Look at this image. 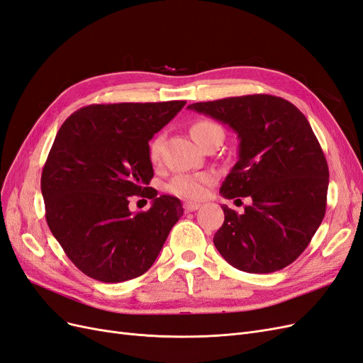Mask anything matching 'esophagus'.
Instances as JSON below:
<instances>
[{
  "label": "esophagus",
  "mask_w": 363,
  "mask_h": 363,
  "mask_svg": "<svg viewBox=\"0 0 363 363\" xmlns=\"http://www.w3.org/2000/svg\"><path fill=\"white\" fill-rule=\"evenodd\" d=\"M183 208H184V212H195V211H199V208H200V204H196V203H184Z\"/></svg>",
  "instance_id": "34e87169"
}]
</instances>
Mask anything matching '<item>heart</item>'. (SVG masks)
I'll return each instance as SVG.
<instances>
[{"instance_id":"b5f03b06","label":"heart","mask_w":363,"mask_h":363,"mask_svg":"<svg viewBox=\"0 0 363 363\" xmlns=\"http://www.w3.org/2000/svg\"><path fill=\"white\" fill-rule=\"evenodd\" d=\"M215 133H224L223 127L216 124L211 119H196L191 125V135L195 139L196 144H200L206 138ZM162 148V136H157L151 140L150 144V157L152 162H156L160 155ZM216 175L215 172L206 171L199 174H177L175 177L167 184V191L175 196H180L183 200L199 201L203 200L208 192V188L215 183Z\"/></svg>"}]
</instances>
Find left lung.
Listing matches in <instances>:
<instances>
[{"mask_svg":"<svg viewBox=\"0 0 363 363\" xmlns=\"http://www.w3.org/2000/svg\"><path fill=\"white\" fill-rule=\"evenodd\" d=\"M191 111L232 127L239 159L221 186L227 200L251 203L238 215L223 206L213 244L230 265L252 274L283 269L312 240L325 215L328 167L307 118L280 96L255 94L194 103Z\"/></svg>","mask_w":363,"mask_h":363,"instance_id":"1","label":"left lung"}]
</instances>
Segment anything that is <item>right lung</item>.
I'll use <instances>...</instances> for the list:
<instances>
[{
    "instance_id": "add662e5",
    "label": "right lung",
    "mask_w": 363,
    "mask_h": 363,
    "mask_svg": "<svg viewBox=\"0 0 363 363\" xmlns=\"http://www.w3.org/2000/svg\"><path fill=\"white\" fill-rule=\"evenodd\" d=\"M184 104H91L59 128L40 179L45 218L69 260L91 279L119 283L142 276L183 215L179 199L150 188L148 140ZM133 194L153 206L131 214Z\"/></svg>"
}]
</instances>
